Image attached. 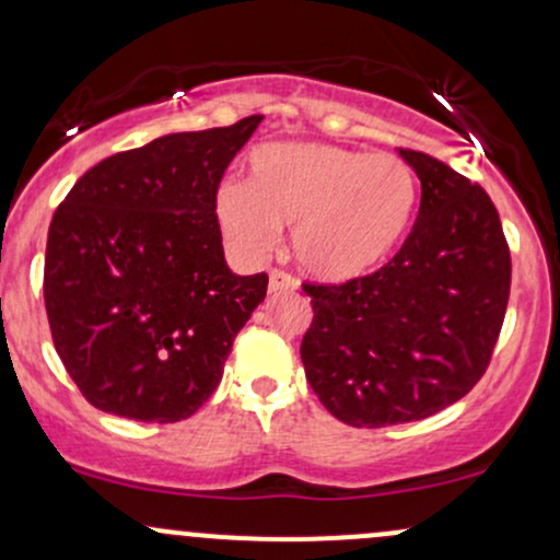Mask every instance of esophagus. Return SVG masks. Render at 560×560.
<instances>
[{"mask_svg":"<svg viewBox=\"0 0 560 560\" xmlns=\"http://www.w3.org/2000/svg\"><path fill=\"white\" fill-rule=\"evenodd\" d=\"M268 290L273 294H281V292H294L298 290V281L292 279L287 270H270L268 273Z\"/></svg>","mask_w":560,"mask_h":560,"instance_id":"esophagus-1","label":"esophagus"}]
</instances>
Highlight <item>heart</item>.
<instances>
[{
  "label": "heart",
  "instance_id": "heart-1",
  "mask_svg": "<svg viewBox=\"0 0 560 560\" xmlns=\"http://www.w3.org/2000/svg\"><path fill=\"white\" fill-rule=\"evenodd\" d=\"M417 210V177L393 153L316 140L268 143L249 156V183L214 190L223 236L244 260H262L292 225V255L329 284L364 279L401 247Z\"/></svg>",
  "mask_w": 560,
  "mask_h": 560
}]
</instances>
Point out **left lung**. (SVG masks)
I'll list each match as a JSON object with an SVG mask.
<instances>
[{
    "label": "left lung",
    "mask_w": 560,
    "mask_h": 560,
    "mask_svg": "<svg viewBox=\"0 0 560 560\" xmlns=\"http://www.w3.org/2000/svg\"><path fill=\"white\" fill-rule=\"evenodd\" d=\"M398 153L422 186L401 249L364 279L303 284L305 377L353 428L425 420L459 401L487 372L510 298V249L487 190L428 153Z\"/></svg>",
    "instance_id": "left-lung-1"
}]
</instances>
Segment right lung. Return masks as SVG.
<instances>
[{
    "label": "right lung",
    "instance_id": "1",
    "mask_svg": "<svg viewBox=\"0 0 560 560\" xmlns=\"http://www.w3.org/2000/svg\"><path fill=\"white\" fill-rule=\"evenodd\" d=\"M260 121L255 114L114 153L55 210L47 322L66 372L95 409L180 422L218 388L268 276L231 273L214 190Z\"/></svg>",
    "mask_w": 560,
    "mask_h": 560
}]
</instances>
